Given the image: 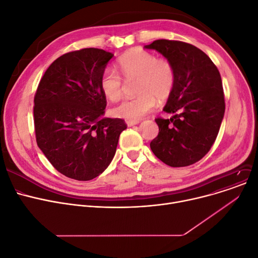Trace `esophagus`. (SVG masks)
<instances>
[{"label":"esophagus","mask_w":258,"mask_h":258,"mask_svg":"<svg viewBox=\"0 0 258 258\" xmlns=\"http://www.w3.org/2000/svg\"><path fill=\"white\" fill-rule=\"evenodd\" d=\"M127 125H128V127H131V126H133V125H138L139 123H140V120H127Z\"/></svg>","instance_id":"esophagus-1"}]
</instances>
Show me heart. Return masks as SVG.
<instances>
[{
	"label": "heart",
	"instance_id": "1",
	"mask_svg": "<svg viewBox=\"0 0 258 258\" xmlns=\"http://www.w3.org/2000/svg\"><path fill=\"white\" fill-rule=\"evenodd\" d=\"M119 73L127 81L136 79V96L123 101L113 108L112 113L128 120H139L152 110L156 99L163 102L168 99L175 86L176 71L166 58L141 48L127 51L117 61ZM123 79L112 68H106L101 76L100 87L103 95L114 102L123 95Z\"/></svg>",
	"mask_w": 258,
	"mask_h": 258
}]
</instances>
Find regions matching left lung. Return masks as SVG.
<instances>
[{
    "instance_id": "left-lung-1",
    "label": "left lung",
    "mask_w": 258,
    "mask_h": 258,
    "mask_svg": "<svg viewBox=\"0 0 258 258\" xmlns=\"http://www.w3.org/2000/svg\"><path fill=\"white\" fill-rule=\"evenodd\" d=\"M156 50L174 64L176 82L163 111L171 118H155L159 132L151 142L154 155L173 168L202 159L213 147L225 112L219 70L195 45L157 39L145 47Z\"/></svg>"
}]
</instances>
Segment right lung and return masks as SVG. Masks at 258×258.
Wrapping results in <instances>:
<instances>
[{
	"label": "right lung",
	"instance_id": "add662e5",
	"mask_svg": "<svg viewBox=\"0 0 258 258\" xmlns=\"http://www.w3.org/2000/svg\"><path fill=\"white\" fill-rule=\"evenodd\" d=\"M113 54L86 48L57 58L45 71L34 97L36 143L62 175L88 181L102 174L116 151L122 118L103 117L106 97L100 87Z\"/></svg>",
	"mask_w": 258,
	"mask_h": 258
}]
</instances>
